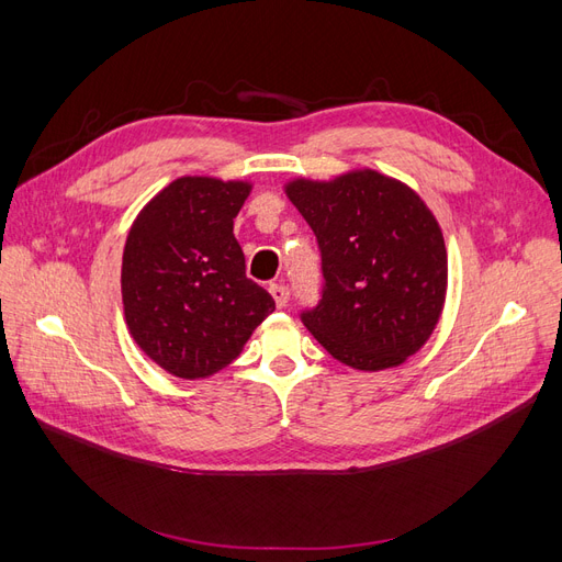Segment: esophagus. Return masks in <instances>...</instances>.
<instances>
[{
  "instance_id": "obj_1",
  "label": "esophagus",
  "mask_w": 562,
  "mask_h": 562,
  "mask_svg": "<svg viewBox=\"0 0 562 562\" xmlns=\"http://www.w3.org/2000/svg\"><path fill=\"white\" fill-rule=\"evenodd\" d=\"M269 293H271V297H274V302H277V307H279V310H283L285 304H288V297H291V291H288V285H285V283H281V281L271 283V285H269Z\"/></svg>"
}]
</instances>
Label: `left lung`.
<instances>
[{"mask_svg":"<svg viewBox=\"0 0 562 562\" xmlns=\"http://www.w3.org/2000/svg\"><path fill=\"white\" fill-rule=\"evenodd\" d=\"M285 194L316 234L323 293L300 318L339 363L401 366L443 312L448 252L434 213L411 187L378 171L330 182L293 180Z\"/></svg>","mask_w":562,"mask_h":562,"instance_id":"1","label":"left lung"}]
</instances>
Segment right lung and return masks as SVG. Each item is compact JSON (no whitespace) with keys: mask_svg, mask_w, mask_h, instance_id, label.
I'll list each match as a JSON object with an SVG mask.
<instances>
[{"mask_svg":"<svg viewBox=\"0 0 562 562\" xmlns=\"http://www.w3.org/2000/svg\"><path fill=\"white\" fill-rule=\"evenodd\" d=\"M250 184L187 176L151 199L124 246L126 326L151 361L182 380L209 378L241 353L274 300L246 277L234 239Z\"/></svg>","mask_w":562,"mask_h":562,"instance_id":"add662e5","label":"right lung"}]
</instances>
